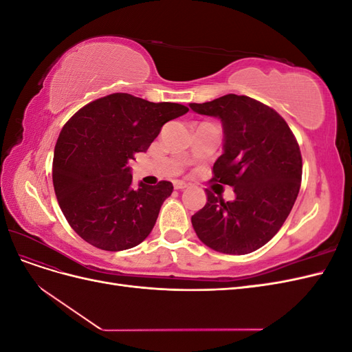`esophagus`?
Here are the masks:
<instances>
[{"label": "esophagus", "instance_id": "obj_1", "mask_svg": "<svg viewBox=\"0 0 352 352\" xmlns=\"http://www.w3.org/2000/svg\"><path fill=\"white\" fill-rule=\"evenodd\" d=\"M173 186H175V189H185L188 186V184L180 182V180H176V182L173 184Z\"/></svg>", "mask_w": 352, "mask_h": 352}]
</instances>
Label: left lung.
Wrapping results in <instances>:
<instances>
[{
	"instance_id": "left-lung-1",
	"label": "left lung",
	"mask_w": 352,
	"mask_h": 352,
	"mask_svg": "<svg viewBox=\"0 0 352 352\" xmlns=\"http://www.w3.org/2000/svg\"><path fill=\"white\" fill-rule=\"evenodd\" d=\"M189 107L221 120L225 153L212 166L211 182L232 186L236 195L226 202L207 189V204L190 219L195 233L214 251L250 254L289 216L302 177L300 145L278 111L247 95L228 94Z\"/></svg>"
}]
</instances>
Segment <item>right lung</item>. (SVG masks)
<instances>
[{"instance_id":"add662e5","label":"right lung","mask_w":352,"mask_h":352,"mask_svg":"<svg viewBox=\"0 0 352 352\" xmlns=\"http://www.w3.org/2000/svg\"><path fill=\"white\" fill-rule=\"evenodd\" d=\"M176 102H150L117 92L95 100L63 126L52 160L58 206L78 235L104 251L136 247L150 235L173 185L132 188L127 167L164 123L188 113Z\"/></svg>"}]
</instances>
